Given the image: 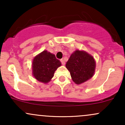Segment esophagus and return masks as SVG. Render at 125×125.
<instances>
[{"label": "esophagus", "mask_w": 125, "mask_h": 125, "mask_svg": "<svg viewBox=\"0 0 125 125\" xmlns=\"http://www.w3.org/2000/svg\"><path fill=\"white\" fill-rule=\"evenodd\" d=\"M60 61H61V63H62V64H63V65H64V64H65V62H64V60L63 59H61V60H60Z\"/></svg>", "instance_id": "34e87169"}]
</instances>
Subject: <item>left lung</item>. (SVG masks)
Listing matches in <instances>:
<instances>
[{
    "mask_svg": "<svg viewBox=\"0 0 125 125\" xmlns=\"http://www.w3.org/2000/svg\"><path fill=\"white\" fill-rule=\"evenodd\" d=\"M95 66V61L92 56L79 50L71 54L66 64L73 81L78 84L87 81L93 76Z\"/></svg>",
    "mask_w": 125,
    "mask_h": 125,
    "instance_id": "8db88e82",
    "label": "left lung"
}]
</instances>
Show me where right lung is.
<instances>
[{"mask_svg":"<svg viewBox=\"0 0 125 125\" xmlns=\"http://www.w3.org/2000/svg\"><path fill=\"white\" fill-rule=\"evenodd\" d=\"M60 66L61 62L54 54L44 51L34 58L33 74L38 81L46 83L53 77L54 72Z\"/></svg>","mask_w":125,"mask_h":125,"instance_id":"add662e5","label":"right lung"}]
</instances>
